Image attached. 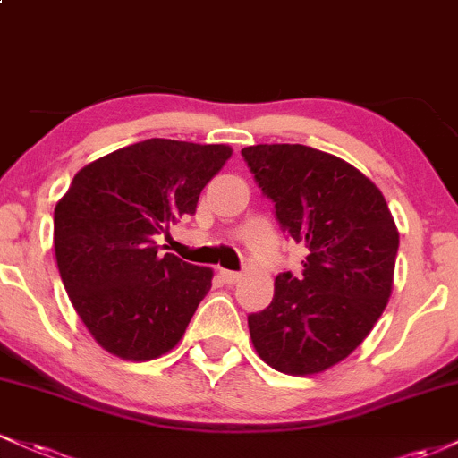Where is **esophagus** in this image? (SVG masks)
Masks as SVG:
<instances>
[{"instance_id":"obj_1","label":"esophagus","mask_w":458,"mask_h":458,"mask_svg":"<svg viewBox=\"0 0 458 458\" xmlns=\"http://www.w3.org/2000/svg\"><path fill=\"white\" fill-rule=\"evenodd\" d=\"M219 276H222V280L225 282V284H236L241 280V273H236V271H228V269H222L219 271Z\"/></svg>"}]
</instances>
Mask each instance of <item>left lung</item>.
I'll return each instance as SVG.
<instances>
[{"label": "left lung", "mask_w": 458, "mask_h": 458, "mask_svg": "<svg viewBox=\"0 0 458 458\" xmlns=\"http://www.w3.org/2000/svg\"><path fill=\"white\" fill-rule=\"evenodd\" d=\"M241 157L282 233L308 247L303 271L277 273L273 301L247 317L251 343L276 370L317 375L353 353L386 310L398 230L379 189L329 152L259 144Z\"/></svg>", "instance_id": "8db88e82"}]
</instances>
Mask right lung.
<instances>
[{"mask_svg":"<svg viewBox=\"0 0 458 458\" xmlns=\"http://www.w3.org/2000/svg\"><path fill=\"white\" fill-rule=\"evenodd\" d=\"M233 150L152 138L92 161L55 204L54 245L79 318L109 353L155 360L174 346L213 271L161 254L157 236L185 215Z\"/></svg>","mask_w":458,"mask_h":458,"instance_id":"1","label":"right lung"}]
</instances>
